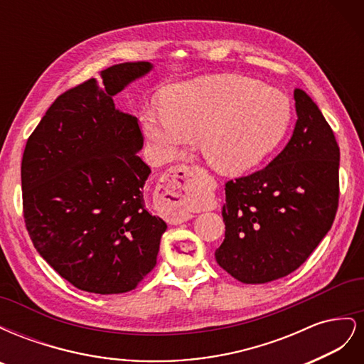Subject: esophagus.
Segmentation results:
<instances>
[{
  "instance_id": "esophagus-1",
  "label": "esophagus",
  "mask_w": 364,
  "mask_h": 364,
  "mask_svg": "<svg viewBox=\"0 0 364 364\" xmlns=\"http://www.w3.org/2000/svg\"><path fill=\"white\" fill-rule=\"evenodd\" d=\"M194 170L186 165L171 167L162 176L158 185V205L170 225H181L193 217L186 211V203L196 191L193 183Z\"/></svg>"
}]
</instances>
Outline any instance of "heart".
<instances>
[{"instance_id": "obj_1", "label": "heart", "mask_w": 364, "mask_h": 364, "mask_svg": "<svg viewBox=\"0 0 364 364\" xmlns=\"http://www.w3.org/2000/svg\"><path fill=\"white\" fill-rule=\"evenodd\" d=\"M287 94L247 77L222 74L176 85L162 107H146L141 124L156 156L170 161L193 139L209 165L240 174L266 159L290 126Z\"/></svg>"}]
</instances>
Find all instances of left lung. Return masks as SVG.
Masks as SVG:
<instances>
[{
    "label": "left lung",
    "mask_w": 364,
    "mask_h": 364,
    "mask_svg": "<svg viewBox=\"0 0 364 364\" xmlns=\"http://www.w3.org/2000/svg\"><path fill=\"white\" fill-rule=\"evenodd\" d=\"M296 124L266 168L229 181L225 240L215 259L245 284L294 272L331 229L338 205L340 149L321 109L294 90Z\"/></svg>",
    "instance_id": "8db88e82"
}]
</instances>
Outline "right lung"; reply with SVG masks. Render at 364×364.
Segmentation results:
<instances>
[{
  "label": "right lung",
  "mask_w": 364,
  "mask_h": 364,
  "mask_svg": "<svg viewBox=\"0 0 364 364\" xmlns=\"http://www.w3.org/2000/svg\"><path fill=\"white\" fill-rule=\"evenodd\" d=\"M151 70L150 62L114 65L63 92L27 141L21 181L30 238L83 291H130L156 266L167 223L146 209L151 170L138 156V119L114 103Z\"/></svg>",
  "instance_id": "right-lung-1"
}]
</instances>
